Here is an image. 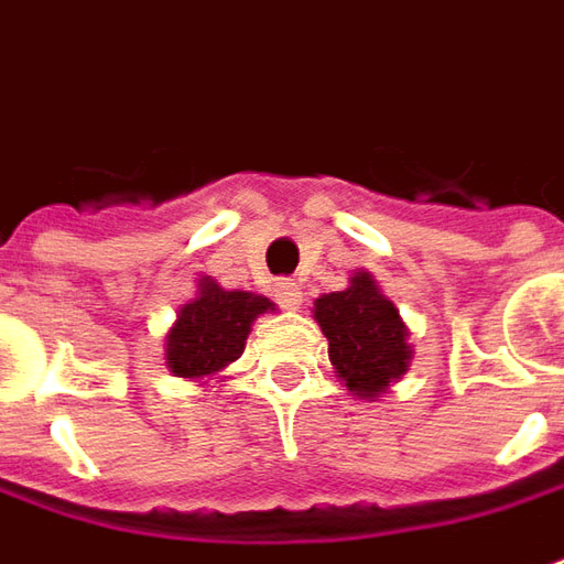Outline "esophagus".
I'll return each instance as SVG.
<instances>
[{"label":"esophagus","instance_id":"obj_1","mask_svg":"<svg viewBox=\"0 0 564 564\" xmlns=\"http://www.w3.org/2000/svg\"><path fill=\"white\" fill-rule=\"evenodd\" d=\"M274 295H278V302H281L283 308H299L302 305V286L295 281H278L274 286Z\"/></svg>","mask_w":564,"mask_h":564}]
</instances>
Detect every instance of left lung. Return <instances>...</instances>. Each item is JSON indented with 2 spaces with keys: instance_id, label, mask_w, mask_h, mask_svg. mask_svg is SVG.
<instances>
[{
  "instance_id": "obj_1",
  "label": "left lung",
  "mask_w": 564,
  "mask_h": 564,
  "mask_svg": "<svg viewBox=\"0 0 564 564\" xmlns=\"http://www.w3.org/2000/svg\"><path fill=\"white\" fill-rule=\"evenodd\" d=\"M314 321L329 341L338 378L360 400H372L405 376L412 360L409 329L369 271H357L345 290L314 299Z\"/></svg>"
}]
</instances>
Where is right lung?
Listing matches in <instances>:
<instances>
[{"mask_svg":"<svg viewBox=\"0 0 564 564\" xmlns=\"http://www.w3.org/2000/svg\"><path fill=\"white\" fill-rule=\"evenodd\" d=\"M274 311L265 295L223 290L214 278H200L198 295L176 311L164 338V360L176 378H214L243 354L250 326L259 314Z\"/></svg>","mask_w":564,"mask_h":564,"instance_id":"right-lung-1","label":"right lung"}]
</instances>
